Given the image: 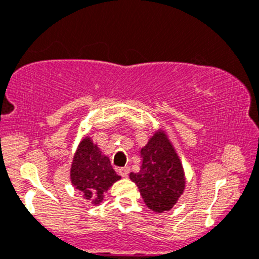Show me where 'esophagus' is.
Listing matches in <instances>:
<instances>
[{
  "label": "esophagus",
  "mask_w": 259,
  "mask_h": 259,
  "mask_svg": "<svg viewBox=\"0 0 259 259\" xmlns=\"http://www.w3.org/2000/svg\"><path fill=\"white\" fill-rule=\"evenodd\" d=\"M130 171H131L130 167H121V168H118V173H120L121 177H123V178H126L127 176H128Z\"/></svg>",
  "instance_id": "1"
}]
</instances>
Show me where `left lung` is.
<instances>
[{"label":"left lung","mask_w":259,"mask_h":259,"mask_svg":"<svg viewBox=\"0 0 259 259\" xmlns=\"http://www.w3.org/2000/svg\"><path fill=\"white\" fill-rule=\"evenodd\" d=\"M141 171L130 173L145 205L157 213L171 209L183 194V166L165 132L157 131L141 150Z\"/></svg>","instance_id":"8db88e82"}]
</instances>
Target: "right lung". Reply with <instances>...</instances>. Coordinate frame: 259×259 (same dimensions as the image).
<instances>
[{"mask_svg": "<svg viewBox=\"0 0 259 259\" xmlns=\"http://www.w3.org/2000/svg\"><path fill=\"white\" fill-rule=\"evenodd\" d=\"M120 178L112 168L109 157L102 155L91 138L86 137L82 139L70 171L71 183L81 191L82 197L94 205H99L105 191Z\"/></svg>", "mask_w": 259, "mask_h": 259, "instance_id": "1", "label": "right lung"}]
</instances>
